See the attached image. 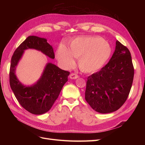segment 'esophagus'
<instances>
[{
  "instance_id": "obj_1",
  "label": "esophagus",
  "mask_w": 145,
  "mask_h": 145,
  "mask_svg": "<svg viewBox=\"0 0 145 145\" xmlns=\"http://www.w3.org/2000/svg\"><path fill=\"white\" fill-rule=\"evenodd\" d=\"M78 77V76L76 73H71L69 75V78H71V79H76Z\"/></svg>"
}]
</instances>
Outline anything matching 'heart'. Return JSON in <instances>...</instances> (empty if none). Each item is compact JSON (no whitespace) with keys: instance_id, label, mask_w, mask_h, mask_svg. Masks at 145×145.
I'll return each mask as SVG.
<instances>
[{"instance_id":"1","label":"heart","mask_w":145,"mask_h":145,"mask_svg":"<svg viewBox=\"0 0 145 145\" xmlns=\"http://www.w3.org/2000/svg\"><path fill=\"white\" fill-rule=\"evenodd\" d=\"M111 53L109 43L99 37H77L71 43V49L60 45L56 56L59 62L67 68L74 67L76 57L80 68L86 72H93L102 68Z\"/></svg>"}]
</instances>
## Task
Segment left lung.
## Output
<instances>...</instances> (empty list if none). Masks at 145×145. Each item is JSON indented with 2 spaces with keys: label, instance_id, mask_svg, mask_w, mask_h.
Wrapping results in <instances>:
<instances>
[{
  "label": "left lung",
  "instance_id": "obj_1",
  "mask_svg": "<svg viewBox=\"0 0 145 145\" xmlns=\"http://www.w3.org/2000/svg\"><path fill=\"white\" fill-rule=\"evenodd\" d=\"M134 68L130 51L117 40L114 52L99 71L88 77L85 100L102 114L118 110L128 99L133 85Z\"/></svg>",
  "mask_w": 145,
  "mask_h": 145
}]
</instances>
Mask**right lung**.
Masks as SVG:
<instances>
[{"instance_id": "add662e5", "label": "right lung", "mask_w": 145, "mask_h": 145, "mask_svg": "<svg viewBox=\"0 0 145 145\" xmlns=\"http://www.w3.org/2000/svg\"><path fill=\"white\" fill-rule=\"evenodd\" d=\"M33 48L40 51L51 59H54L52 46L46 39L28 36L17 48L13 54L10 69V84L15 97L25 109L33 114L40 115L48 112L58 98L65 83L68 81L69 72L48 63L41 78L31 86L23 85L15 75L16 67L24 50Z\"/></svg>"}]
</instances>
